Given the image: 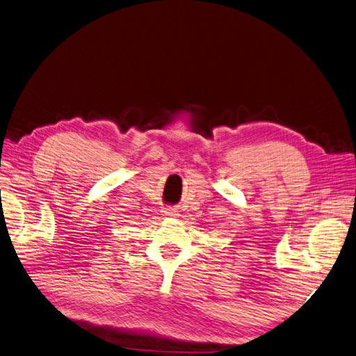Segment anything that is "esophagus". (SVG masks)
I'll list each match as a JSON object with an SVG mask.
<instances>
[{"label": "esophagus", "mask_w": 356, "mask_h": 356, "mask_svg": "<svg viewBox=\"0 0 356 356\" xmlns=\"http://www.w3.org/2000/svg\"><path fill=\"white\" fill-rule=\"evenodd\" d=\"M164 213H165V216H176V214H175V210H173V209H167V210H165Z\"/></svg>", "instance_id": "1"}]
</instances>
